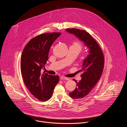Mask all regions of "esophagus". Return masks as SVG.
<instances>
[{
    "instance_id": "obj_1",
    "label": "esophagus",
    "mask_w": 127,
    "mask_h": 127,
    "mask_svg": "<svg viewBox=\"0 0 127 127\" xmlns=\"http://www.w3.org/2000/svg\"><path fill=\"white\" fill-rule=\"evenodd\" d=\"M60 79L61 80H69V78H67V77H64V76H61L60 77Z\"/></svg>"
}]
</instances>
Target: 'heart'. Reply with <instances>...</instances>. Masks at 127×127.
<instances>
[{"label":"heart","mask_w":127,"mask_h":127,"mask_svg":"<svg viewBox=\"0 0 127 127\" xmlns=\"http://www.w3.org/2000/svg\"><path fill=\"white\" fill-rule=\"evenodd\" d=\"M73 46H74V47H75L76 48H77V49L79 50V52L81 51L82 48L81 44H80V43H79V42H74V44H73Z\"/></svg>","instance_id":"obj_1"}]
</instances>
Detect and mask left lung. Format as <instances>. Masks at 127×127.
I'll return each instance as SVG.
<instances>
[{"label":"left lung","instance_id":"8db88e82","mask_svg":"<svg viewBox=\"0 0 127 127\" xmlns=\"http://www.w3.org/2000/svg\"><path fill=\"white\" fill-rule=\"evenodd\" d=\"M66 31L74 34L88 49V54L79 71L82 72L81 80L77 82L74 79L77 87L69 94L71 97L79 99L87 95L100 79L104 67V56L98 44L87 32L77 29H66Z\"/></svg>","mask_w":127,"mask_h":127}]
</instances>
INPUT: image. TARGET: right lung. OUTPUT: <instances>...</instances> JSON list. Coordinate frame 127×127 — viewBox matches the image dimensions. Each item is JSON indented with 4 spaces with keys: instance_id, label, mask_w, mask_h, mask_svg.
<instances>
[{
    "instance_id": "obj_1",
    "label": "right lung",
    "mask_w": 127,
    "mask_h": 127,
    "mask_svg": "<svg viewBox=\"0 0 127 127\" xmlns=\"http://www.w3.org/2000/svg\"><path fill=\"white\" fill-rule=\"evenodd\" d=\"M61 32L40 34L31 40L24 49L21 60V70L24 83L31 94L42 101L49 100L59 82L58 76L42 73L48 60L53 42Z\"/></svg>"
}]
</instances>
